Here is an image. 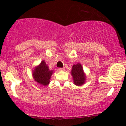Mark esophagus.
Wrapping results in <instances>:
<instances>
[{
  "instance_id": "34e87169",
  "label": "esophagus",
  "mask_w": 126,
  "mask_h": 126,
  "mask_svg": "<svg viewBox=\"0 0 126 126\" xmlns=\"http://www.w3.org/2000/svg\"><path fill=\"white\" fill-rule=\"evenodd\" d=\"M58 71L60 72H62V71H64L65 70V68H58Z\"/></svg>"
}]
</instances>
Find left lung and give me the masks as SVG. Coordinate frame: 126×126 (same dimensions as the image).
<instances>
[{"label": "left lung", "instance_id": "obj_1", "mask_svg": "<svg viewBox=\"0 0 126 126\" xmlns=\"http://www.w3.org/2000/svg\"><path fill=\"white\" fill-rule=\"evenodd\" d=\"M70 72L73 76L74 84L76 85L81 86L85 83L86 76L84 72L83 68L80 63L73 65Z\"/></svg>", "mask_w": 126, "mask_h": 126}]
</instances>
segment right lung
Segmentation results:
<instances>
[{
	"label": "right lung",
	"instance_id": "obj_1",
	"mask_svg": "<svg viewBox=\"0 0 126 126\" xmlns=\"http://www.w3.org/2000/svg\"><path fill=\"white\" fill-rule=\"evenodd\" d=\"M53 72V70H49V67L43 60L38 66L35 67L32 72V76L34 80L39 84L46 86L49 84Z\"/></svg>",
	"mask_w": 126,
	"mask_h": 126
}]
</instances>
